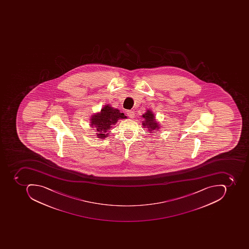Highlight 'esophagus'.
Masks as SVG:
<instances>
[{"mask_svg":"<svg viewBox=\"0 0 249 249\" xmlns=\"http://www.w3.org/2000/svg\"><path fill=\"white\" fill-rule=\"evenodd\" d=\"M126 114L128 117H130V118H133L135 117V112L133 111H127Z\"/></svg>","mask_w":249,"mask_h":249,"instance_id":"obj_1","label":"esophagus"}]
</instances>
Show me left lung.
Listing matches in <instances>:
<instances>
[{"mask_svg":"<svg viewBox=\"0 0 249 249\" xmlns=\"http://www.w3.org/2000/svg\"><path fill=\"white\" fill-rule=\"evenodd\" d=\"M142 117L145 119L144 122L142 124H143V126L148 128L150 133H151V132L153 133L154 131H156V129L160 128V126L158 125L157 122L156 121V119H155L154 114L152 113V111L148 110L146 114H143Z\"/></svg>","mask_w":249,"mask_h":249,"instance_id":"1","label":"left lung"}]
</instances>
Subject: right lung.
Returning a JSON list of instances; mask_svg holds the SVG:
<instances>
[{
  "mask_svg": "<svg viewBox=\"0 0 249 249\" xmlns=\"http://www.w3.org/2000/svg\"><path fill=\"white\" fill-rule=\"evenodd\" d=\"M124 113L120 112L117 109L113 108L109 106H105L102 108L101 112L99 114H93L91 118L90 125L92 128H94L95 130L98 132L96 133L98 138H106L108 135V131L112 128L117 122L119 119L125 118Z\"/></svg>",
  "mask_w": 249,
  "mask_h": 249,
  "instance_id": "obj_1",
  "label": "right lung"
}]
</instances>
